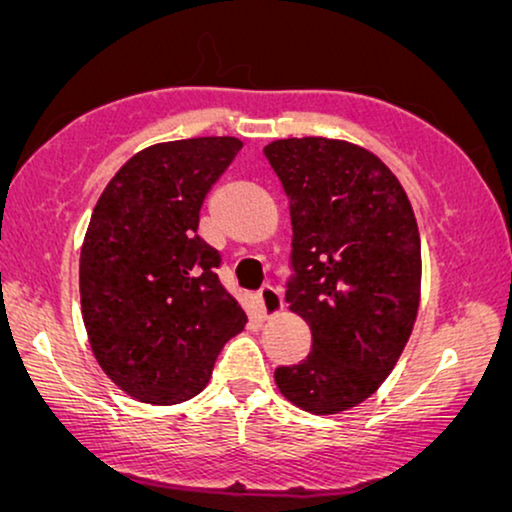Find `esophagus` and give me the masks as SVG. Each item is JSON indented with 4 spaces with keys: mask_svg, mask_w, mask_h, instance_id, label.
<instances>
[{
    "mask_svg": "<svg viewBox=\"0 0 512 512\" xmlns=\"http://www.w3.org/2000/svg\"><path fill=\"white\" fill-rule=\"evenodd\" d=\"M258 303H261L263 312L268 314V317H272V314L282 310V293H279V289H275V286L265 284L263 289L258 291Z\"/></svg>",
    "mask_w": 512,
    "mask_h": 512,
    "instance_id": "1",
    "label": "esophagus"
}]
</instances>
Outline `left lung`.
Returning a JSON list of instances; mask_svg holds the SVG:
<instances>
[{
	"label": "left lung",
	"mask_w": 512,
	"mask_h": 512,
	"mask_svg": "<svg viewBox=\"0 0 512 512\" xmlns=\"http://www.w3.org/2000/svg\"><path fill=\"white\" fill-rule=\"evenodd\" d=\"M291 212L289 310L307 321L312 349L275 382L293 405L333 415L380 387L419 307L422 244L403 186L361 146L324 137L263 149Z\"/></svg>",
	"instance_id": "1"
}]
</instances>
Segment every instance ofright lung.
<instances>
[{"mask_svg": "<svg viewBox=\"0 0 512 512\" xmlns=\"http://www.w3.org/2000/svg\"><path fill=\"white\" fill-rule=\"evenodd\" d=\"M240 149L235 137L149 146L116 172L90 216L83 324L104 373L144 403L200 394L247 324L216 275L219 251L198 235L202 202Z\"/></svg>", "mask_w": 512, "mask_h": 512, "instance_id": "add662e5", "label": "right lung"}]
</instances>
